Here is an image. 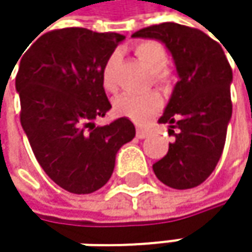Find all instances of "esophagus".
<instances>
[{
  "label": "esophagus",
  "mask_w": 252,
  "mask_h": 252,
  "mask_svg": "<svg viewBox=\"0 0 252 252\" xmlns=\"http://www.w3.org/2000/svg\"><path fill=\"white\" fill-rule=\"evenodd\" d=\"M147 135H149V131L147 129H144L141 126H137V137L138 138H146Z\"/></svg>",
  "instance_id": "obj_1"
}]
</instances>
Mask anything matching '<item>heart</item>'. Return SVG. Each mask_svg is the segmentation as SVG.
I'll list each match as a JSON object with an SVG mask.
<instances>
[{
	"label": "heart",
	"instance_id": "obj_1",
	"mask_svg": "<svg viewBox=\"0 0 252 252\" xmlns=\"http://www.w3.org/2000/svg\"><path fill=\"white\" fill-rule=\"evenodd\" d=\"M134 54L138 61L153 74L156 81H163L165 73L163 68L166 67L168 57L165 49L153 40H144L134 46ZM117 55L108 58L102 70V83L105 90L114 92L117 89L114 80V67H115ZM162 108V97L158 93H147V94H120L114 100V112L120 117L129 118L135 123H144L155 114H158Z\"/></svg>",
	"mask_w": 252,
	"mask_h": 252
}]
</instances>
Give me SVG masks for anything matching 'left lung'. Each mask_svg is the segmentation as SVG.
Instances as JSON below:
<instances>
[{"mask_svg": "<svg viewBox=\"0 0 252 252\" xmlns=\"http://www.w3.org/2000/svg\"><path fill=\"white\" fill-rule=\"evenodd\" d=\"M132 37L162 42L179 78L159 120L169 124L175 141L169 143L166 156L153 165V171L171 188H194L215 171L225 147L232 117V68L226 55L201 30L176 23L150 26Z\"/></svg>", "mask_w": 252, "mask_h": 252, "instance_id": "left-lung-1", "label": "left lung"}]
</instances>
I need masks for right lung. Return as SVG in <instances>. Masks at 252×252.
<instances>
[{"label": "right lung", "instance_id": "obj_1", "mask_svg": "<svg viewBox=\"0 0 252 252\" xmlns=\"http://www.w3.org/2000/svg\"><path fill=\"white\" fill-rule=\"evenodd\" d=\"M124 39L120 33L67 27L42 34L19 58L22 126L42 169L68 192L102 188L118 150L135 135L126 117L96 126L112 108L102 70Z\"/></svg>", "mask_w": 252, "mask_h": 252}]
</instances>
